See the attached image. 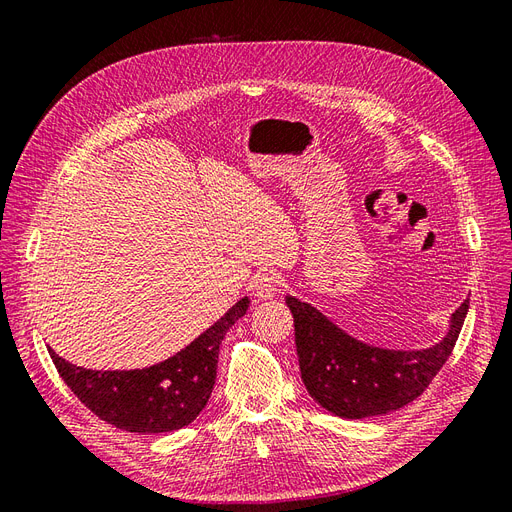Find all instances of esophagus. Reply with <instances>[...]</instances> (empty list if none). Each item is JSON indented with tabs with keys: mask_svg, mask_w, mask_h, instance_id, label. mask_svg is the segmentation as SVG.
I'll use <instances>...</instances> for the list:
<instances>
[{
	"mask_svg": "<svg viewBox=\"0 0 512 512\" xmlns=\"http://www.w3.org/2000/svg\"><path fill=\"white\" fill-rule=\"evenodd\" d=\"M250 286H252V292L256 294L258 299H273L275 294H277V280H275V275H273V273H267V271L256 273Z\"/></svg>",
	"mask_w": 512,
	"mask_h": 512,
	"instance_id": "esophagus-1",
	"label": "esophagus"
}]
</instances>
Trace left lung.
<instances>
[{
    "mask_svg": "<svg viewBox=\"0 0 512 512\" xmlns=\"http://www.w3.org/2000/svg\"><path fill=\"white\" fill-rule=\"evenodd\" d=\"M286 303L305 389L318 406L342 418L393 412L421 395L451 356L470 307L466 299L455 309L440 342L395 350L361 342L297 297H286Z\"/></svg>",
    "mask_w": 512,
    "mask_h": 512,
    "instance_id": "1",
    "label": "left lung"
}]
</instances>
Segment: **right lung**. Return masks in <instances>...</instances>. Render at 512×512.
<instances>
[{
    "instance_id": "right-lung-1",
    "label": "right lung",
    "mask_w": 512,
    "mask_h": 512,
    "mask_svg": "<svg viewBox=\"0 0 512 512\" xmlns=\"http://www.w3.org/2000/svg\"><path fill=\"white\" fill-rule=\"evenodd\" d=\"M243 297L192 344L170 359L143 369L96 371L51 352L59 376L83 404L108 425L130 433H166L190 425L203 412L218 376L220 344L228 329L245 316Z\"/></svg>"
}]
</instances>
